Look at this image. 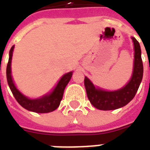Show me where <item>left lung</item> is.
<instances>
[{"instance_id": "8db88e82", "label": "left lung", "mask_w": 150, "mask_h": 150, "mask_svg": "<svg viewBox=\"0 0 150 150\" xmlns=\"http://www.w3.org/2000/svg\"><path fill=\"white\" fill-rule=\"evenodd\" d=\"M134 44V66L132 78L129 83L120 90L106 91L96 89L87 77L84 78V86L88 100L91 104L100 110H114L125 106L135 96L143 77V63L142 50L137 40L132 38Z\"/></svg>"}]
</instances>
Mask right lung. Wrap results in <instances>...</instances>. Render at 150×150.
<instances>
[{"instance_id": "obj_1", "label": "right lung", "mask_w": 150, "mask_h": 150, "mask_svg": "<svg viewBox=\"0 0 150 150\" xmlns=\"http://www.w3.org/2000/svg\"><path fill=\"white\" fill-rule=\"evenodd\" d=\"M13 48L14 46H13L9 50V58H8V62L7 64V68H6V77H7V81H8L9 88L16 99V100L24 108L29 111L34 112L46 113L55 110L56 108L59 107L60 102L62 100L64 89L71 78L72 72L67 73L62 76L61 79L59 80V83L56 86V88L54 89V91L50 94L46 95L42 98L37 99V100L28 99L16 88L12 79L11 59Z\"/></svg>"}]
</instances>
